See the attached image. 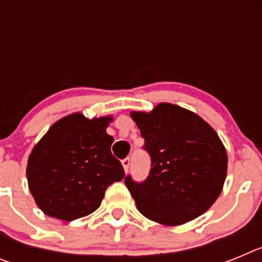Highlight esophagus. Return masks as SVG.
Returning a JSON list of instances; mask_svg holds the SVG:
<instances>
[{
	"label": "esophagus",
	"instance_id": "esophagus-1",
	"mask_svg": "<svg viewBox=\"0 0 262 262\" xmlns=\"http://www.w3.org/2000/svg\"><path fill=\"white\" fill-rule=\"evenodd\" d=\"M122 165H123V169H124V172H128V168H129V165H131V160L128 159V157H127V159H124V160H122Z\"/></svg>",
	"mask_w": 262,
	"mask_h": 262
}]
</instances>
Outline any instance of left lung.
I'll return each mask as SVG.
<instances>
[{
    "mask_svg": "<svg viewBox=\"0 0 262 262\" xmlns=\"http://www.w3.org/2000/svg\"><path fill=\"white\" fill-rule=\"evenodd\" d=\"M151 156L144 182L124 184L145 217L164 226H181L206 212L223 190L227 152L221 138L200 115L161 102L151 110L131 111Z\"/></svg>",
    "mask_w": 262,
    "mask_h": 262,
    "instance_id": "obj_1",
    "label": "left lung"
}]
</instances>
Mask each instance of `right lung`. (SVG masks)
Here are the masks:
<instances>
[{
  "instance_id": "1",
  "label": "right lung",
  "mask_w": 262,
  "mask_h": 262,
  "mask_svg": "<svg viewBox=\"0 0 262 262\" xmlns=\"http://www.w3.org/2000/svg\"><path fill=\"white\" fill-rule=\"evenodd\" d=\"M113 117L89 119L81 113L61 118L32 148L27 161L29 189L46 215L75 221L96 211L113 182L124 177L106 133Z\"/></svg>"
}]
</instances>
